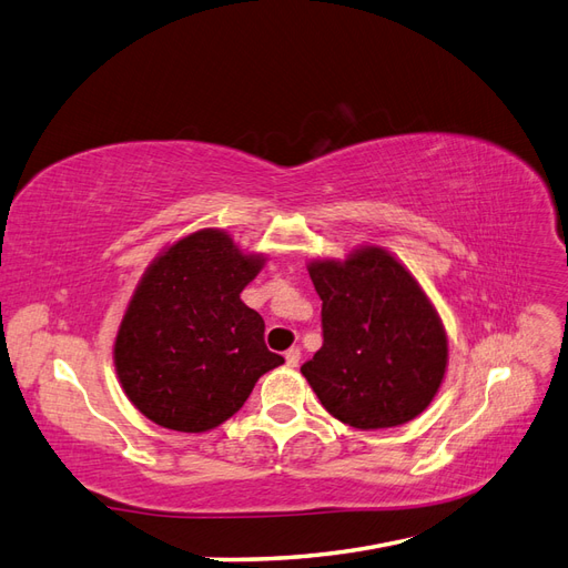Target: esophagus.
<instances>
[{
    "label": "esophagus",
    "mask_w": 568,
    "mask_h": 568,
    "mask_svg": "<svg viewBox=\"0 0 568 568\" xmlns=\"http://www.w3.org/2000/svg\"><path fill=\"white\" fill-rule=\"evenodd\" d=\"M284 357H286V365L288 367H298V363H301V348H288L286 353H284Z\"/></svg>",
    "instance_id": "1"
}]
</instances>
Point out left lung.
Wrapping results in <instances>:
<instances>
[{
  "instance_id": "obj_1",
  "label": "left lung",
  "mask_w": 568,
  "mask_h": 568,
  "mask_svg": "<svg viewBox=\"0 0 568 568\" xmlns=\"http://www.w3.org/2000/svg\"><path fill=\"white\" fill-rule=\"evenodd\" d=\"M322 348L301 367L329 415L355 428H388L428 407L448 365L443 324L415 277L382 248L346 263L320 261Z\"/></svg>"
}]
</instances>
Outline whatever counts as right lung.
Masks as SVG:
<instances>
[{"label":"right lung","mask_w":568,"mask_h":568,"mask_svg":"<svg viewBox=\"0 0 568 568\" xmlns=\"http://www.w3.org/2000/svg\"><path fill=\"white\" fill-rule=\"evenodd\" d=\"M263 267L220 230L170 246L136 286L115 338V369L144 417L173 432L215 428L284 357L239 298Z\"/></svg>","instance_id":"obj_1"}]
</instances>
